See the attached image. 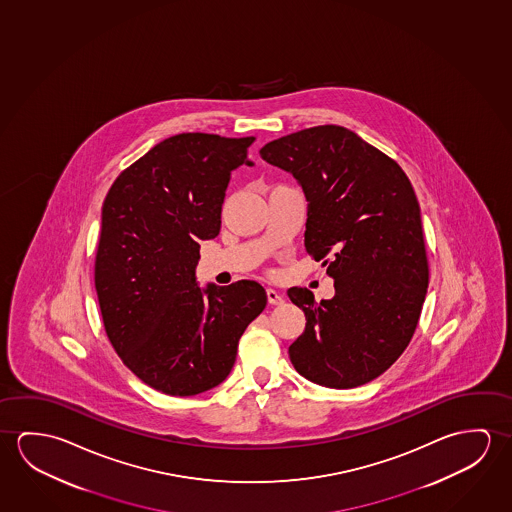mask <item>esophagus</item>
Segmentation results:
<instances>
[{
    "mask_svg": "<svg viewBox=\"0 0 512 512\" xmlns=\"http://www.w3.org/2000/svg\"><path fill=\"white\" fill-rule=\"evenodd\" d=\"M267 299L268 304H274V306H277V304H283V295L276 292L274 288H267Z\"/></svg>",
    "mask_w": 512,
    "mask_h": 512,
    "instance_id": "34e87169",
    "label": "esophagus"
}]
</instances>
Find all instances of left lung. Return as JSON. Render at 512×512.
I'll use <instances>...</instances> for the list:
<instances>
[{
  "label": "left lung",
  "instance_id": "8db88e82",
  "mask_svg": "<svg viewBox=\"0 0 512 512\" xmlns=\"http://www.w3.org/2000/svg\"><path fill=\"white\" fill-rule=\"evenodd\" d=\"M260 155L301 183L306 251L334 279L329 301H315L308 288L288 290L306 315L288 349L292 365L325 388L374 381L409 345L429 286L411 181L390 156L336 124L272 140Z\"/></svg>",
  "mask_w": 512,
  "mask_h": 512
}]
</instances>
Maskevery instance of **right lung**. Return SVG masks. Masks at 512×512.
Returning a JSON list of instances; mask_svg holds the SVG:
<instances>
[{
	"instance_id": "obj_1",
	"label": "right lung",
	"mask_w": 512,
	"mask_h": 512,
	"mask_svg": "<svg viewBox=\"0 0 512 512\" xmlns=\"http://www.w3.org/2000/svg\"><path fill=\"white\" fill-rule=\"evenodd\" d=\"M256 137L179 133L131 163L108 190L94 283L106 336L147 386L192 397L219 386L238 340L267 306L256 281L195 283L201 240L219 235L231 172Z\"/></svg>"
}]
</instances>
